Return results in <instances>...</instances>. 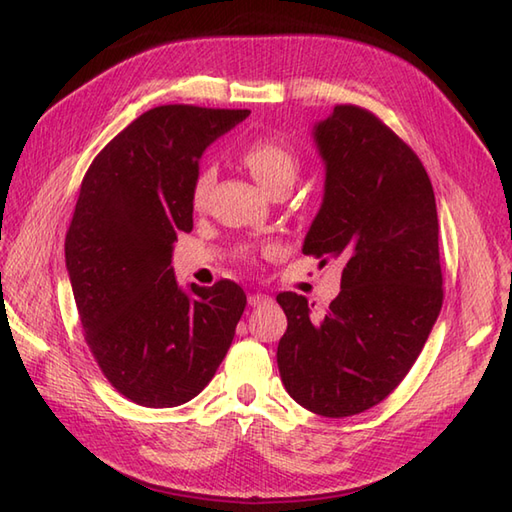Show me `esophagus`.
<instances>
[{"label":"esophagus","instance_id":"obj_1","mask_svg":"<svg viewBox=\"0 0 512 512\" xmlns=\"http://www.w3.org/2000/svg\"><path fill=\"white\" fill-rule=\"evenodd\" d=\"M273 301L268 295H262V292H253V295H248V306L253 308H262V306H268V303Z\"/></svg>","mask_w":512,"mask_h":512}]
</instances>
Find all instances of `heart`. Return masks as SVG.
I'll return each instance as SVG.
<instances>
[{
	"label": "heart",
	"instance_id": "obj_1",
	"mask_svg": "<svg viewBox=\"0 0 512 512\" xmlns=\"http://www.w3.org/2000/svg\"><path fill=\"white\" fill-rule=\"evenodd\" d=\"M239 158H242V165L250 171V176L268 191H273L284 182L292 184V180H295L299 173V154L286 138H281L277 134L253 138L250 143L244 145ZM209 182L211 173L200 171V176L195 178L193 184L195 202H200L204 198L206 189H209Z\"/></svg>",
	"mask_w": 512,
	"mask_h": 512
}]
</instances>
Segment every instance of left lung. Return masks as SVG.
I'll list each match as a JSON object with an SVG mask.
<instances>
[{
    "mask_svg": "<svg viewBox=\"0 0 512 512\" xmlns=\"http://www.w3.org/2000/svg\"><path fill=\"white\" fill-rule=\"evenodd\" d=\"M314 143L325 193L303 253L341 259V292L321 317L297 292L277 295L288 317L277 365L301 407L345 418L400 385L438 319V211L420 158L363 107L336 105Z\"/></svg>",
    "mask_w": 512,
    "mask_h": 512,
    "instance_id": "8db88e82",
    "label": "left lung"
}]
</instances>
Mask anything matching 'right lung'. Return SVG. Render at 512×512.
<instances>
[{
    "mask_svg": "<svg viewBox=\"0 0 512 512\" xmlns=\"http://www.w3.org/2000/svg\"><path fill=\"white\" fill-rule=\"evenodd\" d=\"M248 110L160 105L107 143L81 182L65 266L85 341L112 387L143 407H178L209 385L246 295L235 281L184 292L173 242L193 228L200 158Z\"/></svg>",
    "mask_w": 512,
    "mask_h": 512,
    "instance_id": "1",
    "label": "right lung"
}]
</instances>
